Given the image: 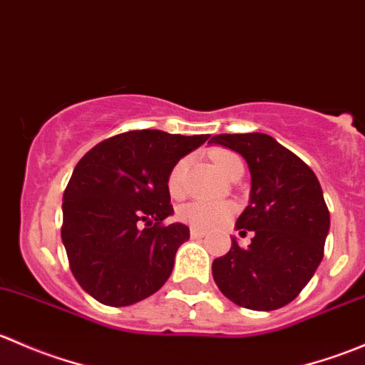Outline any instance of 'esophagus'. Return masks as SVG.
I'll use <instances>...</instances> for the list:
<instances>
[{
	"label": "esophagus",
	"mask_w": 365,
	"mask_h": 365,
	"mask_svg": "<svg viewBox=\"0 0 365 365\" xmlns=\"http://www.w3.org/2000/svg\"><path fill=\"white\" fill-rule=\"evenodd\" d=\"M205 231H200V230H194V227H192V230H190V237H192L194 238V240H197V238H205Z\"/></svg>",
	"instance_id": "obj_1"
}]
</instances>
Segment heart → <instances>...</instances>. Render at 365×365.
<instances>
[{
	"label": "heart",
	"instance_id": "1",
	"mask_svg": "<svg viewBox=\"0 0 365 365\" xmlns=\"http://www.w3.org/2000/svg\"><path fill=\"white\" fill-rule=\"evenodd\" d=\"M212 160L215 168L230 178L233 173L244 168L242 159L237 153L230 150H215L212 153ZM189 169V160L180 159L171 168L168 176V190L173 197H180L185 192V176ZM233 205L224 203V201H192L189 205H183L178 210V219L196 230H213L217 226H222L233 215Z\"/></svg>",
	"mask_w": 365,
	"mask_h": 365
}]
</instances>
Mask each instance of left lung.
Here are the masks:
<instances>
[{"label":"left lung","instance_id":"1","mask_svg":"<svg viewBox=\"0 0 365 365\" xmlns=\"http://www.w3.org/2000/svg\"><path fill=\"white\" fill-rule=\"evenodd\" d=\"M217 143L240 153L251 171V203L237 220L252 231L247 249L231 238L230 252L212 263L224 297L252 311H274L295 300L323 259L330 213L312 169L259 132L219 134Z\"/></svg>","mask_w":365,"mask_h":365}]
</instances>
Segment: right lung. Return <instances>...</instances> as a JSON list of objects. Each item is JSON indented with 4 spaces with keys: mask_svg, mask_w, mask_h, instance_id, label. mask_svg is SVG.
Masks as SVG:
<instances>
[{
    "mask_svg": "<svg viewBox=\"0 0 365 365\" xmlns=\"http://www.w3.org/2000/svg\"><path fill=\"white\" fill-rule=\"evenodd\" d=\"M208 134L130 130L104 139L77 162L63 192L61 240L81 288L123 307L164 286L189 227L173 213L168 176Z\"/></svg>",
    "mask_w": 365,
    "mask_h": 365,
    "instance_id": "add662e5",
    "label": "right lung"
}]
</instances>
